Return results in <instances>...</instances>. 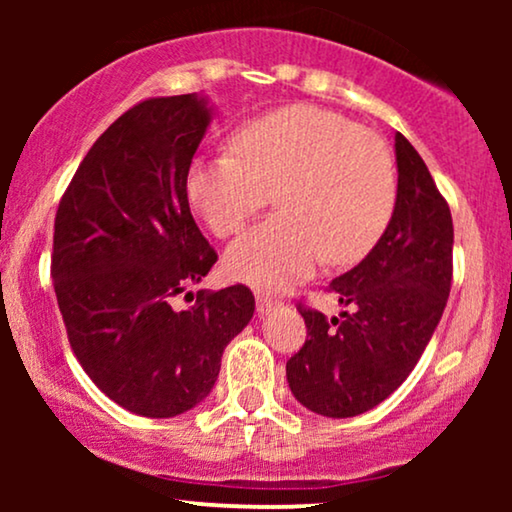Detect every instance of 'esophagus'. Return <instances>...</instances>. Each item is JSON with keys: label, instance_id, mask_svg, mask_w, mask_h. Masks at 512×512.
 I'll return each mask as SVG.
<instances>
[{"label": "esophagus", "instance_id": "1", "mask_svg": "<svg viewBox=\"0 0 512 512\" xmlns=\"http://www.w3.org/2000/svg\"><path fill=\"white\" fill-rule=\"evenodd\" d=\"M277 305H279L277 300L270 298L268 293H258V296H256V310L261 312V314H268L270 310H275Z\"/></svg>", "mask_w": 512, "mask_h": 512}]
</instances>
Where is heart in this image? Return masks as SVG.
Masks as SVG:
<instances>
[{
  "instance_id": "1",
  "label": "heart",
  "mask_w": 512,
  "mask_h": 512,
  "mask_svg": "<svg viewBox=\"0 0 512 512\" xmlns=\"http://www.w3.org/2000/svg\"><path fill=\"white\" fill-rule=\"evenodd\" d=\"M230 149L193 160L186 198L216 237H228L275 193L279 214L226 251V272L237 282L289 289L324 258L361 261L391 223L398 184L387 144L335 111H270L240 125Z\"/></svg>"
}]
</instances>
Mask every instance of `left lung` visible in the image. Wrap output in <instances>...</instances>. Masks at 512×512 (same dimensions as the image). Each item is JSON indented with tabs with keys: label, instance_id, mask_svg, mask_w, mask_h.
Returning a JSON list of instances; mask_svg holds the SVG:
<instances>
[{
	"label": "left lung",
	"instance_id": "1",
	"mask_svg": "<svg viewBox=\"0 0 512 512\" xmlns=\"http://www.w3.org/2000/svg\"><path fill=\"white\" fill-rule=\"evenodd\" d=\"M398 198L380 242L359 265L335 277L340 319L303 300L305 345L286 361V380L307 410L354 417L401 387L429 345L452 286L450 205L429 167L396 132Z\"/></svg>",
	"mask_w": 512,
	"mask_h": 512
}]
</instances>
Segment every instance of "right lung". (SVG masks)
<instances>
[{"label": "right lung", "instance_id": "add662e5", "mask_svg": "<svg viewBox=\"0 0 512 512\" xmlns=\"http://www.w3.org/2000/svg\"><path fill=\"white\" fill-rule=\"evenodd\" d=\"M207 125L195 95L135 104L90 146L55 212L51 277L69 345L100 391L142 417L198 405L256 310L244 284L172 307L219 258L186 198Z\"/></svg>", "mask_w": 512, "mask_h": 512}]
</instances>
